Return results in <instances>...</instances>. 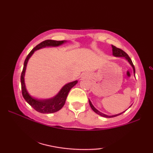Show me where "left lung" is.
Masks as SVG:
<instances>
[{
    "mask_svg": "<svg viewBox=\"0 0 153 153\" xmlns=\"http://www.w3.org/2000/svg\"><path fill=\"white\" fill-rule=\"evenodd\" d=\"M111 47H112V51H113V55H114L115 57H123V58H125V59H126L127 61H128V62L129 64H130V65L132 67V68H133V71H134V76H135V68H134V65H133V62H132V61H131V58L129 57V56L127 55V54L125 53V52L124 51H123L122 49H118V48H117V47H115V46H114V45H111ZM89 104H90V106H91V108L92 109H93L94 111H95L96 114H97L98 115H100V116H103V117H105V118H113V117H116V116H119V115H120V114H123V113H124L125 111H123V112H122V113H120V114H116V115H112V116H108V115H106V114H102V113H101L100 111H98L97 108H95V106H94L93 105V104H92V102H91V100H89ZM130 106H129V107H130Z\"/></svg>",
    "mask_w": 153,
    "mask_h": 153,
    "instance_id": "8db88e82",
    "label": "left lung"
}]
</instances>
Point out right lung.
Listing matches in <instances>:
<instances>
[{
    "instance_id": "1",
    "label": "right lung",
    "mask_w": 153,
    "mask_h": 153,
    "mask_svg": "<svg viewBox=\"0 0 153 153\" xmlns=\"http://www.w3.org/2000/svg\"><path fill=\"white\" fill-rule=\"evenodd\" d=\"M67 42L65 40L62 41H56V40H52V39H47V40L42 42L39 45H37L36 47L33 48L31 50V51L28 53L27 56L24 61V68H23V71L22 72V75H21V83H22V95L23 97L25 99V100L34 108L37 111L42 114H52V113H55L60 109H61L62 106H64L67 97L69 92L72 88L74 87L75 85L78 83L76 80L72 81V82L68 83L64 85L60 91L58 92V94L54 97L49 98V99H37L34 97H32L28 92L27 91L26 85H25V81H24V76L25 72H26L27 63H28V60L32 56V55L34 53V52L37 50L42 48L45 47H58L63 45L64 43Z\"/></svg>"
}]
</instances>
